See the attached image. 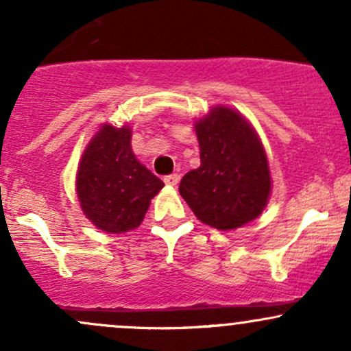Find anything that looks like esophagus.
<instances>
[{
    "label": "esophagus",
    "mask_w": 351,
    "mask_h": 351,
    "mask_svg": "<svg viewBox=\"0 0 351 351\" xmlns=\"http://www.w3.org/2000/svg\"><path fill=\"white\" fill-rule=\"evenodd\" d=\"M178 181H180V175H168V176H165V183L168 184V186H176V184H178Z\"/></svg>",
    "instance_id": "esophagus-1"
}]
</instances>
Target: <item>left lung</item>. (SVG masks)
I'll return each mask as SVG.
<instances>
[{"instance_id": "obj_1", "label": "left lung", "mask_w": 351, "mask_h": 351, "mask_svg": "<svg viewBox=\"0 0 351 351\" xmlns=\"http://www.w3.org/2000/svg\"><path fill=\"white\" fill-rule=\"evenodd\" d=\"M201 165L180 183V195L201 223L231 231L261 216L272 178L259 135L236 108L215 106L195 122Z\"/></svg>"}]
</instances>
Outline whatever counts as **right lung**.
<instances>
[{
  "label": "right lung",
  "instance_id": "1",
  "mask_svg": "<svg viewBox=\"0 0 351 351\" xmlns=\"http://www.w3.org/2000/svg\"><path fill=\"white\" fill-rule=\"evenodd\" d=\"M165 183L132 150V128L104 123L82 153L75 191L86 217L107 234L142 224L150 201Z\"/></svg>",
  "mask_w": 351,
  "mask_h": 351
}]
</instances>
